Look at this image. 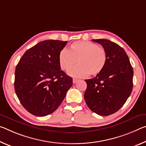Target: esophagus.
Instances as JSON below:
<instances>
[{"mask_svg": "<svg viewBox=\"0 0 146 146\" xmlns=\"http://www.w3.org/2000/svg\"><path fill=\"white\" fill-rule=\"evenodd\" d=\"M78 81V80L77 79V78H73V82L74 83V84L77 83Z\"/></svg>", "mask_w": 146, "mask_h": 146, "instance_id": "34e87169", "label": "esophagus"}]
</instances>
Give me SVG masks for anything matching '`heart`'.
Returning a JSON list of instances; mask_svg holds the SVG:
<instances>
[{
  "instance_id": "b5f03b06",
  "label": "heart",
  "mask_w": 146,
  "mask_h": 146,
  "mask_svg": "<svg viewBox=\"0 0 146 146\" xmlns=\"http://www.w3.org/2000/svg\"><path fill=\"white\" fill-rule=\"evenodd\" d=\"M78 61L80 65L69 71V75L74 77L83 78L97 75L101 73L107 62L105 48L98 44L88 41H77L70 45L69 50L63 48L58 55L60 68L68 71Z\"/></svg>"
}]
</instances>
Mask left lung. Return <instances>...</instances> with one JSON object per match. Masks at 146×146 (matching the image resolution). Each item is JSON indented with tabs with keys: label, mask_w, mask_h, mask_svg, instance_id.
Here are the masks:
<instances>
[{
	"label": "left lung",
	"mask_w": 146,
	"mask_h": 146,
	"mask_svg": "<svg viewBox=\"0 0 146 146\" xmlns=\"http://www.w3.org/2000/svg\"><path fill=\"white\" fill-rule=\"evenodd\" d=\"M92 41L105 48L107 62L102 72L85 80L84 99L90 110L106 116L119 110L131 95L133 69L126 52L117 44L106 39Z\"/></svg>",
	"instance_id": "8db88e82"
}]
</instances>
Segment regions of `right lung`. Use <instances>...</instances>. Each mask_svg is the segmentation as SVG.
Returning a JSON list of instances; mask_svg holds the SVG:
<instances>
[{"mask_svg":"<svg viewBox=\"0 0 146 146\" xmlns=\"http://www.w3.org/2000/svg\"><path fill=\"white\" fill-rule=\"evenodd\" d=\"M67 41H42L28 49L15 71L14 88L25 109L36 116L52 114L60 105L73 84L60 70L58 55Z\"/></svg>","mask_w":146,"mask_h":146,"instance_id":"1","label":"right lung"}]
</instances>
